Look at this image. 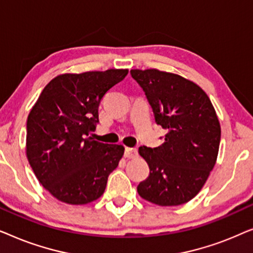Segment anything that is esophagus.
Here are the masks:
<instances>
[{"label":"esophagus","mask_w":253,"mask_h":253,"mask_svg":"<svg viewBox=\"0 0 253 253\" xmlns=\"http://www.w3.org/2000/svg\"><path fill=\"white\" fill-rule=\"evenodd\" d=\"M137 148H132V147H126V158H129V159H132L137 155Z\"/></svg>","instance_id":"34e87169"}]
</instances>
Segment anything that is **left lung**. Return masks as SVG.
<instances>
[{"instance_id": "1", "label": "left lung", "mask_w": 253, "mask_h": 253, "mask_svg": "<svg viewBox=\"0 0 253 253\" xmlns=\"http://www.w3.org/2000/svg\"><path fill=\"white\" fill-rule=\"evenodd\" d=\"M155 122L167 133L161 146L139 147L150 175L137 186L141 198L159 206H177L198 195L215 166L221 126L205 91L191 81L158 69H132Z\"/></svg>"}]
</instances>
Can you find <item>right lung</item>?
<instances>
[{"mask_svg": "<svg viewBox=\"0 0 253 253\" xmlns=\"http://www.w3.org/2000/svg\"><path fill=\"white\" fill-rule=\"evenodd\" d=\"M127 69L62 74L51 79L31 109L26 157L40 184L62 203L86 205L105 192L123 145L94 140L99 105Z\"/></svg>", "mask_w": 253, "mask_h": 253, "instance_id": "right-lung-1", "label": "right lung"}]
</instances>
